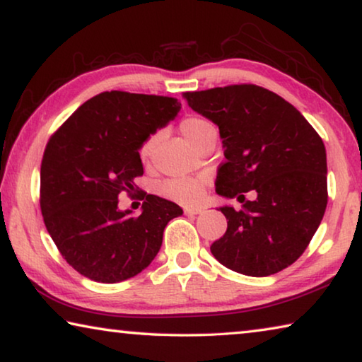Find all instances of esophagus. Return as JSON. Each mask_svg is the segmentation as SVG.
<instances>
[{
  "label": "esophagus",
  "instance_id": "34e87169",
  "mask_svg": "<svg viewBox=\"0 0 362 362\" xmlns=\"http://www.w3.org/2000/svg\"><path fill=\"white\" fill-rule=\"evenodd\" d=\"M185 213L186 215H199V213H202V209H199V206H186Z\"/></svg>",
  "mask_w": 362,
  "mask_h": 362
}]
</instances>
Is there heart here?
<instances>
[{
    "label": "heart",
    "instance_id": "1",
    "mask_svg": "<svg viewBox=\"0 0 362 362\" xmlns=\"http://www.w3.org/2000/svg\"><path fill=\"white\" fill-rule=\"evenodd\" d=\"M209 127H211V123L197 115H189L186 118H182L180 123L181 133L185 134L186 139L194 146ZM156 138L157 136H151L149 139L142 142L139 149V157L142 160L149 158ZM202 191H204V180H197V177H173V180H168L167 182H163L162 185V194L165 197L173 200V202L185 204V205L197 202L200 195H202Z\"/></svg>",
    "mask_w": 362,
    "mask_h": 362
}]
</instances>
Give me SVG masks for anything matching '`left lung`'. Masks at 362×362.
Returning <instances> with one entry per match:
<instances>
[{"instance_id": "1", "label": "left lung", "mask_w": 362, "mask_h": 362, "mask_svg": "<svg viewBox=\"0 0 362 362\" xmlns=\"http://www.w3.org/2000/svg\"><path fill=\"white\" fill-rule=\"evenodd\" d=\"M189 107L220 128L224 163L216 192L242 210L221 206L228 229L210 247L218 262L253 277L297 262L327 206V158L321 136L276 93L229 85L182 94ZM255 190L245 201L242 192Z\"/></svg>"}]
</instances>
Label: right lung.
<instances>
[{
    "instance_id": "add662e5",
    "label": "right lung",
    "mask_w": 362,
    "mask_h": 362,
    "mask_svg": "<svg viewBox=\"0 0 362 362\" xmlns=\"http://www.w3.org/2000/svg\"><path fill=\"white\" fill-rule=\"evenodd\" d=\"M175 98L105 91L81 104L51 136L41 160L40 206L62 257L88 279L115 284L139 274L162 247L180 205L141 192L142 211L118 210L139 192V149L177 115Z\"/></svg>"
}]
</instances>
